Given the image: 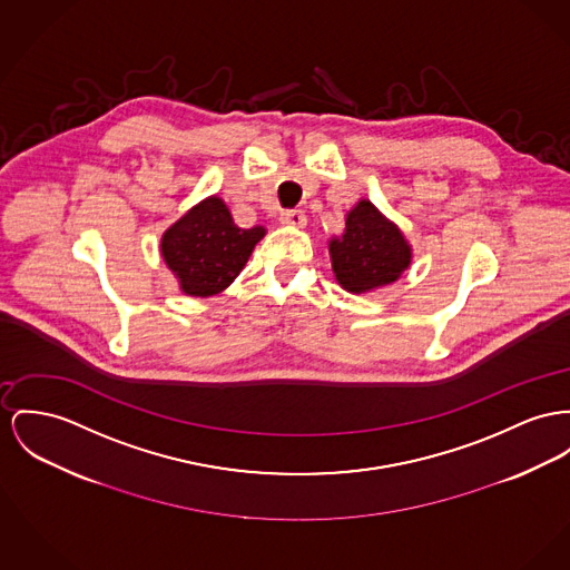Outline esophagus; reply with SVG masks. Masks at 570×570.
I'll list each match as a JSON object with an SVG mask.
<instances>
[{
  "mask_svg": "<svg viewBox=\"0 0 570 570\" xmlns=\"http://www.w3.org/2000/svg\"><path fill=\"white\" fill-rule=\"evenodd\" d=\"M281 223L289 225V227H304L306 225V216L303 209H287L281 214Z\"/></svg>",
  "mask_w": 570,
  "mask_h": 570,
  "instance_id": "1",
  "label": "esophagus"
}]
</instances>
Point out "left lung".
Here are the masks:
<instances>
[{
    "instance_id": "8db88e82",
    "label": "left lung",
    "mask_w": 570,
    "mask_h": 570,
    "mask_svg": "<svg viewBox=\"0 0 570 570\" xmlns=\"http://www.w3.org/2000/svg\"><path fill=\"white\" fill-rule=\"evenodd\" d=\"M331 259L343 289L361 294L397 281L411 264V248L400 228L361 200L347 214L342 237L331 242Z\"/></svg>"
}]
</instances>
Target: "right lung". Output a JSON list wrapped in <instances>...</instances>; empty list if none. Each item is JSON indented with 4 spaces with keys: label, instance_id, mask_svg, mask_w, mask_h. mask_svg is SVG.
<instances>
[{
    "label": "right lung",
    "instance_id": "1",
    "mask_svg": "<svg viewBox=\"0 0 570 570\" xmlns=\"http://www.w3.org/2000/svg\"><path fill=\"white\" fill-rule=\"evenodd\" d=\"M264 235V227H237L227 205L212 196L164 233L161 255L181 289L205 298L235 281Z\"/></svg>",
    "mask_w": 570,
    "mask_h": 570
}]
</instances>
